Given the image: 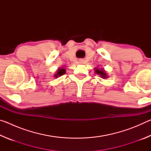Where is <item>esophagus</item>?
I'll return each mask as SVG.
<instances>
[{
  "mask_svg": "<svg viewBox=\"0 0 151 151\" xmlns=\"http://www.w3.org/2000/svg\"><path fill=\"white\" fill-rule=\"evenodd\" d=\"M79 63H80L81 64H83V63H84V60H83V59H81V60H79Z\"/></svg>",
  "mask_w": 151,
  "mask_h": 151,
  "instance_id": "1",
  "label": "esophagus"
}]
</instances>
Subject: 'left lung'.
<instances>
[{"instance_id":"1","label":"left lung","mask_w":151,"mask_h":151,"mask_svg":"<svg viewBox=\"0 0 151 151\" xmlns=\"http://www.w3.org/2000/svg\"><path fill=\"white\" fill-rule=\"evenodd\" d=\"M94 72H95V73L97 74V75L100 76V77H101L102 78L105 79L109 78V76L107 75V73L105 70L103 68H94Z\"/></svg>"}]
</instances>
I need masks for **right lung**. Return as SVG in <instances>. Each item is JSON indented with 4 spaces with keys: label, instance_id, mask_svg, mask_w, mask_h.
Wrapping results in <instances>:
<instances>
[{
    "label": "right lung",
    "instance_id": "obj_1",
    "mask_svg": "<svg viewBox=\"0 0 151 151\" xmlns=\"http://www.w3.org/2000/svg\"><path fill=\"white\" fill-rule=\"evenodd\" d=\"M66 73V69L65 68V66H60V67L58 68V69L56 71L55 74L54 75L55 78H58V76H60Z\"/></svg>",
    "mask_w": 151,
    "mask_h": 151
}]
</instances>
